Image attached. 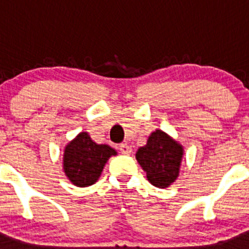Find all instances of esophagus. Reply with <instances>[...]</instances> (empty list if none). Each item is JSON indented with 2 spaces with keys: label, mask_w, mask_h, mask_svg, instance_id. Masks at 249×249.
<instances>
[{
  "label": "esophagus",
  "mask_w": 249,
  "mask_h": 249,
  "mask_svg": "<svg viewBox=\"0 0 249 249\" xmlns=\"http://www.w3.org/2000/svg\"><path fill=\"white\" fill-rule=\"evenodd\" d=\"M119 149L123 154H130V153H131V147H130L127 143H122V144L119 145Z\"/></svg>",
  "instance_id": "esophagus-1"
}]
</instances>
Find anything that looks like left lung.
<instances>
[{"mask_svg": "<svg viewBox=\"0 0 249 249\" xmlns=\"http://www.w3.org/2000/svg\"><path fill=\"white\" fill-rule=\"evenodd\" d=\"M184 149L170 135L155 130L148 137L147 144L136 152V160L147 179L157 188H169L179 176Z\"/></svg>", "mask_w": 249, "mask_h": 249, "instance_id": "8db88e82", "label": "left lung"}]
</instances>
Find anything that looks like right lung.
Masks as SVG:
<instances>
[{
  "mask_svg": "<svg viewBox=\"0 0 249 249\" xmlns=\"http://www.w3.org/2000/svg\"><path fill=\"white\" fill-rule=\"evenodd\" d=\"M113 155H117V150L108 144H97L88 132H79L65 147L64 172L76 187H89L97 182Z\"/></svg>",
  "mask_w": 249,
  "mask_h": 249,
  "instance_id": "right-lung-1",
  "label": "right lung"
}]
</instances>
